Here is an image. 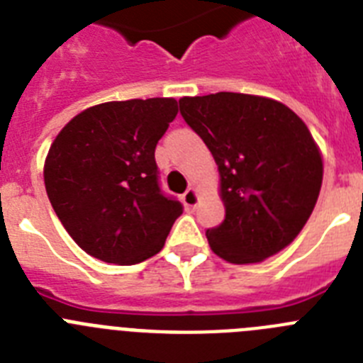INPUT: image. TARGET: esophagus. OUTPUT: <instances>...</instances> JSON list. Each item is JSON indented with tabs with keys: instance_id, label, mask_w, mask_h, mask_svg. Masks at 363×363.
<instances>
[{
	"instance_id": "esophagus-1",
	"label": "esophagus",
	"mask_w": 363,
	"mask_h": 363,
	"mask_svg": "<svg viewBox=\"0 0 363 363\" xmlns=\"http://www.w3.org/2000/svg\"><path fill=\"white\" fill-rule=\"evenodd\" d=\"M198 201H200V196H198L196 189H194V187L187 189V191H185V194H184L185 207H187V209H194V207L198 205Z\"/></svg>"
}]
</instances>
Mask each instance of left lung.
<instances>
[{"mask_svg": "<svg viewBox=\"0 0 363 363\" xmlns=\"http://www.w3.org/2000/svg\"><path fill=\"white\" fill-rule=\"evenodd\" d=\"M220 172L225 220L207 229L214 255L258 264L298 236L318 200L323 163L307 125L264 96L216 92L179 99Z\"/></svg>", "mask_w": 363, "mask_h": 363, "instance_id": "left-lung-1", "label": "left lung"}]
</instances>
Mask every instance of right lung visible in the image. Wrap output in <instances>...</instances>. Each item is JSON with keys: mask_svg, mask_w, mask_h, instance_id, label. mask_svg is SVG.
I'll return each mask as SVG.
<instances>
[{"mask_svg": "<svg viewBox=\"0 0 363 363\" xmlns=\"http://www.w3.org/2000/svg\"><path fill=\"white\" fill-rule=\"evenodd\" d=\"M174 98L107 101L60 130L43 178L54 213L86 255L118 265L158 255L184 207L160 189L154 150Z\"/></svg>", "mask_w": 363, "mask_h": 363, "instance_id": "right-lung-1", "label": "right lung"}]
</instances>
